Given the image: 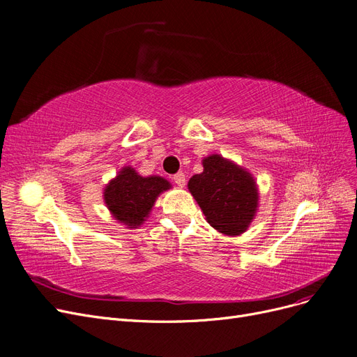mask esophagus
<instances>
[{"label":"esophagus","mask_w":357,"mask_h":357,"mask_svg":"<svg viewBox=\"0 0 357 357\" xmlns=\"http://www.w3.org/2000/svg\"><path fill=\"white\" fill-rule=\"evenodd\" d=\"M173 180H174V183L177 184L178 188H184V186H186V176H184L183 173H177V174L173 177Z\"/></svg>","instance_id":"34e87169"}]
</instances>
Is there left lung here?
Returning <instances> with one entry per match:
<instances>
[{
	"mask_svg": "<svg viewBox=\"0 0 357 357\" xmlns=\"http://www.w3.org/2000/svg\"><path fill=\"white\" fill-rule=\"evenodd\" d=\"M204 171L189 180V192L211 227L227 236L245 233L259 208V190L246 168L222 155L202 160Z\"/></svg>",
	"mask_w": 357,
	"mask_h": 357,
	"instance_id": "8db88e82",
	"label": "left lung"
}]
</instances>
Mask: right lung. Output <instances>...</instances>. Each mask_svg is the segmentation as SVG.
I'll list each match as a JSON object with an SVG mask.
<instances>
[{"label": "right lung", "mask_w": 357, "mask_h": 357, "mask_svg": "<svg viewBox=\"0 0 357 357\" xmlns=\"http://www.w3.org/2000/svg\"><path fill=\"white\" fill-rule=\"evenodd\" d=\"M171 183L161 176H140L137 171L126 165L104 188V202L117 222L127 228H137L146 221L156 202Z\"/></svg>", "instance_id": "obj_1"}]
</instances>
